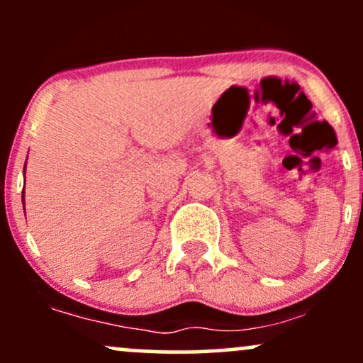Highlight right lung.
<instances>
[{
  "label": "right lung",
  "instance_id": "1",
  "mask_svg": "<svg viewBox=\"0 0 363 363\" xmlns=\"http://www.w3.org/2000/svg\"><path fill=\"white\" fill-rule=\"evenodd\" d=\"M23 206H25V199H23Z\"/></svg>",
  "mask_w": 363,
  "mask_h": 363
}]
</instances>
